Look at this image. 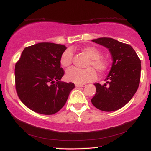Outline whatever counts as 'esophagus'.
Segmentation results:
<instances>
[{"label": "esophagus", "mask_w": 151, "mask_h": 151, "mask_svg": "<svg viewBox=\"0 0 151 151\" xmlns=\"http://www.w3.org/2000/svg\"><path fill=\"white\" fill-rule=\"evenodd\" d=\"M85 86V84H76V87H83Z\"/></svg>", "instance_id": "esophagus-1"}]
</instances>
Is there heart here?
<instances>
[{"label":"heart","instance_id":"heart-1","mask_svg":"<svg viewBox=\"0 0 151 151\" xmlns=\"http://www.w3.org/2000/svg\"><path fill=\"white\" fill-rule=\"evenodd\" d=\"M83 51L90 57L87 66L93 67L99 73H103L108 69L109 63L106 59L101 57L99 50L93 46H86L83 48ZM73 55V53L71 49L68 48L64 50L61 53L59 59L61 66L64 68H68L72 64ZM96 76L95 70L92 67H88L85 69L73 67L66 73L67 81L76 84H83L87 82L92 81L95 79Z\"/></svg>","mask_w":151,"mask_h":151}]
</instances>
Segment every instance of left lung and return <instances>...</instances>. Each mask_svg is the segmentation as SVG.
I'll return each instance as SVG.
<instances>
[{
  "label": "left lung",
  "mask_w": 151,
  "mask_h": 151,
  "mask_svg": "<svg viewBox=\"0 0 151 151\" xmlns=\"http://www.w3.org/2000/svg\"><path fill=\"white\" fill-rule=\"evenodd\" d=\"M92 41L109 50L113 64L106 78V83L94 84L96 94L91 101L96 109L114 111L121 109L133 97L141 78V60L129 45L111 38H99Z\"/></svg>",
  "instance_id": "8db88e82"
}]
</instances>
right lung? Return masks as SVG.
I'll use <instances>...</instances> for the list:
<instances>
[{
    "label": "right lung",
    "instance_id": "add662e5",
    "mask_svg": "<svg viewBox=\"0 0 151 151\" xmlns=\"http://www.w3.org/2000/svg\"><path fill=\"white\" fill-rule=\"evenodd\" d=\"M65 45L40 42L24 48L15 64V87L22 103L34 112L52 115L66 104L73 83L60 80L64 75L59 59Z\"/></svg>",
    "mask_w": 151,
    "mask_h": 151
}]
</instances>
